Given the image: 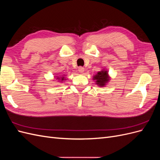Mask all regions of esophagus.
Wrapping results in <instances>:
<instances>
[{"instance_id": "1", "label": "esophagus", "mask_w": 160, "mask_h": 160, "mask_svg": "<svg viewBox=\"0 0 160 160\" xmlns=\"http://www.w3.org/2000/svg\"><path fill=\"white\" fill-rule=\"evenodd\" d=\"M84 68L83 67H79V68H78V71H79V72H84Z\"/></svg>"}]
</instances>
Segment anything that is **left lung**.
<instances>
[{"label": "left lung", "mask_w": 160, "mask_h": 160, "mask_svg": "<svg viewBox=\"0 0 160 160\" xmlns=\"http://www.w3.org/2000/svg\"><path fill=\"white\" fill-rule=\"evenodd\" d=\"M94 80L96 81V84H98L100 87H103L105 83L109 80L108 71H101L98 72V74L94 76Z\"/></svg>", "instance_id": "1"}]
</instances>
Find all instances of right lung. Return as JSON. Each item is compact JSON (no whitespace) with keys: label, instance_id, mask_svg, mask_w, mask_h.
Wrapping results in <instances>:
<instances>
[{"label":"right lung","instance_id":"1","mask_svg":"<svg viewBox=\"0 0 160 160\" xmlns=\"http://www.w3.org/2000/svg\"><path fill=\"white\" fill-rule=\"evenodd\" d=\"M57 79H61V81H63L64 80V77H61V78H57Z\"/></svg>","mask_w":160,"mask_h":160}]
</instances>
